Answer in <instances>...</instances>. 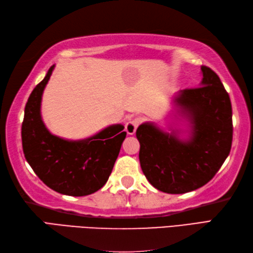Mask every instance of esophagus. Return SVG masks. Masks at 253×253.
I'll return each mask as SVG.
<instances>
[{
	"mask_svg": "<svg viewBox=\"0 0 253 253\" xmlns=\"http://www.w3.org/2000/svg\"><path fill=\"white\" fill-rule=\"evenodd\" d=\"M142 122H143V120L141 117H137V118H135V120L128 122L126 124V127H125V130L127 131L128 135H133V133L136 132L138 126L140 125Z\"/></svg>",
	"mask_w": 253,
	"mask_h": 253,
	"instance_id": "esophagus-1",
	"label": "esophagus"
}]
</instances>
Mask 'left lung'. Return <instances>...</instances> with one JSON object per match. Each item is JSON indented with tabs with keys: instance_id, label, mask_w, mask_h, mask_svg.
Wrapping results in <instances>:
<instances>
[{
	"instance_id": "1",
	"label": "left lung",
	"mask_w": 253,
	"mask_h": 253,
	"mask_svg": "<svg viewBox=\"0 0 253 253\" xmlns=\"http://www.w3.org/2000/svg\"><path fill=\"white\" fill-rule=\"evenodd\" d=\"M200 87L180 91L175 103L191 124L189 140L177 133L142 124L136 136L140 142L141 169L150 184L166 193H186L204 186L221 169L233 141V111L221 79L201 66Z\"/></svg>"
}]
</instances>
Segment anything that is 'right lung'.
Listing matches in <instances>:
<instances>
[{
	"mask_svg": "<svg viewBox=\"0 0 253 253\" xmlns=\"http://www.w3.org/2000/svg\"><path fill=\"white\" fill-rule=\"evenodd\" d=\"M54 65L32 90L25 107L21 141L27 162L37 176L56 192L82 197L105 185L126 138L123 125H112L88 139L68 141L46 129L42 122L41 96Z\"/></svg>",
	"mask_w": 253,
	"mask_h": 253,
	"instance_id": "obj_1",
	"label": "right lung"
}]
</instances>
